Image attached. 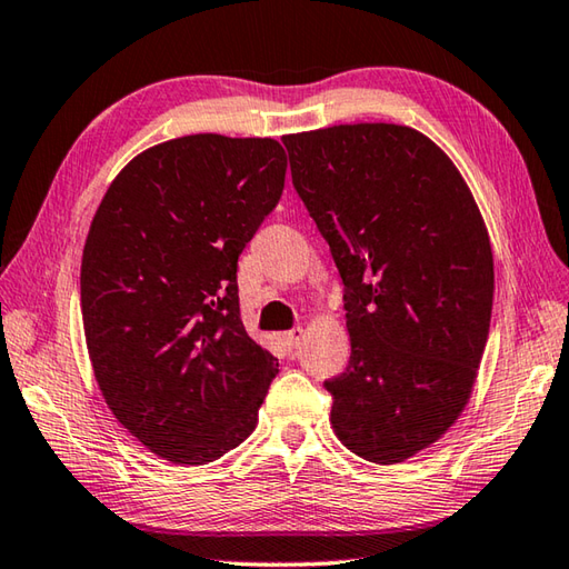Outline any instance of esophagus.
Masks as SVG:
<instances>
[{"label": "esophagus", "instance_id": "obj_1", "mask_svg": "<svg viewBox=\"0 0 569 569\" xmlns=\"http://www.w3.org/2000/svg\"><path fill=\"white\" fill-rule=\"evenodd\" d=\"M303 338H306V330L303 328H293V330H288V332H283V336H281V340H283V345H286L288 350L300 348V342H303Z\"/></svg>", "mask_w": 569, "mask_h": 569}]
</instances>
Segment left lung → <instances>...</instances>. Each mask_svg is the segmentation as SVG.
Returning a JSON list of instances; mask_svg holds the SVG:
<instances>
[{
	"instance_id": "left-lung-1",
	"label": "left lung",
	"mask_w": 569,
	"mask_h": 569,
	"mask_svg": "<svg viewBox=\"0 0 569 569\" xmlns=\"http://www.w3.org/2000/svg\"><path fill=\"white\" fill-rule=\"evenodd\" d=\"M296 192L345 286L350 362L326 382L352 453L429 449L473 392L493 308V251L459 167L425 132L352 122L283 136Z\"/></svg>"
}]
</instances>
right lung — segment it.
Returning <instances> with one entry per match:
<instances>
[{"label":"right lung","instance_id":"add662e5","mask_svg":"<svg viewBox=\"0 0 569 569\" xmlns=\"http://www.w3.org/2000/svg\"><path fill=\"white\" fill-rule=\"evenodd\" d=\"M273 138L217 132L136 154L88 229L81 316L100 395L144 449L202 466L237 449L278 372L239 313L237 261L283 192Z\"/></svg>","mask_w":569,"mask_h":569}]
</instances>
